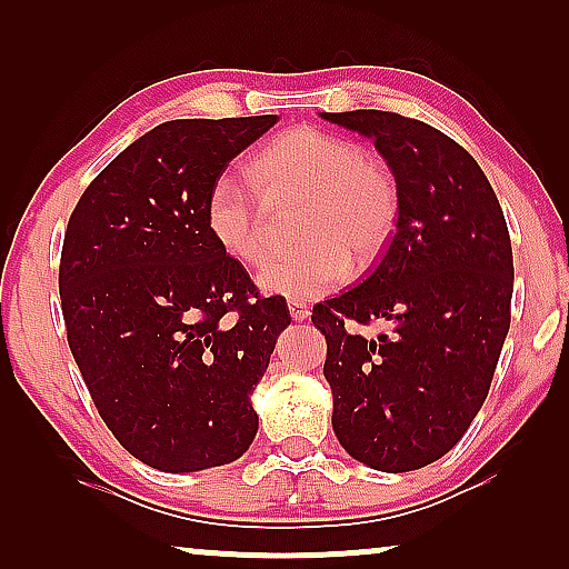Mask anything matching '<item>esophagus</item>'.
<instances>
[{
  "instance_id": "1",
  "label": "esophagus",
  "mask_w": 569,
  "mask_h": 569,
  "mask_svg": "<svg viewBox=\"0 0 569 569\" xmlns=\"http://www.w3.org/2000/svg\"><path fill=\"white\" fill-rule=\"evenodd\" d=\"M287 308H290L292 321H306V318L310 316V308L302 300H290L287 302Z\"/></svg>"
}]
</instances>
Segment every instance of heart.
<instances>
[{
	"instance_id": "obj_1",
	"label": "heart",
	"mask_w": 569,
	"mask_h": 569,
	"mask_svg": "<svg viewBox=\"0 0 569 569\" xmlns=\"http://www.w3.org/2000/svg\"><path fill=\"white\" fill-rule=\"evenodd\" d=\"M251 183L220 176L209 186L204 217L230 259L259 267L269 256V209L302 201L295 236L306 243L271 259L259 284L271 295L313 300L337 290L355 261L383 251L399 220V183L376 154L329 131L298 127L263 147L248 166Z\"/></svg>"
}]
</instances>
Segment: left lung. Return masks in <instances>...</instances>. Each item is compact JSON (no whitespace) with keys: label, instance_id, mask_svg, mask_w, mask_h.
<instances>
[{"label":"left lung","instance_id":"8db88e82","mask_svg":"<svg viewBox=\"0 0 569 569\" xmlns=\"http://www.w3.org/2000/svg\"><path fill=\"white\" fill-rule=\"evenodd\" d=\"M321 116L372 139L401 197L376 267L310 316L326 337L331 425L370 469L415 471L463 438L492 386L510 329L508 222L479 162L430 123L391 111ZM372 320L392 329L356 331Z\"/></svg>","mask_w":569,"mask_h":569}]
</instances>
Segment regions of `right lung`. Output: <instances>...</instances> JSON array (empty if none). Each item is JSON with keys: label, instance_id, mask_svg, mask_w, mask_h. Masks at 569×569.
I'll use <instances>...</instances> for the list:
<instances>
[{"label": "right lung", "instance_id": "right-lung-1", "mask_svg": "<svg viewBox=\"0 0 569 569\" xmlns=\"http://www.w3.org/2000/svg\"><path fill=\"white\" fill-rule=\"evenodd\" d=\"M277 116L166 121L77 201L59 263L67 341L113 438L158 471L240 458L251 393L290 323L207 230L209 186Z\"/></svg>", "mask_w": 569, "mask_h": 569}]
</instances>
